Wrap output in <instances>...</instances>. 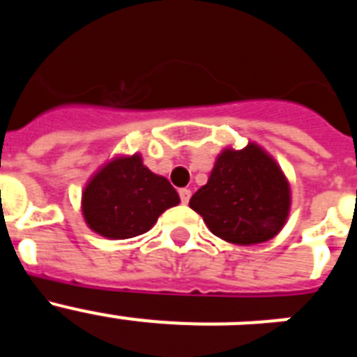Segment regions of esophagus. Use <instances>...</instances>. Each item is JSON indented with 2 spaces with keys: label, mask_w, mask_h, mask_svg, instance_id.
Instances as JSON below:
<instances>
[{
  "label": "esophagus",
  "mask_w": 357,
  "mask_h": 357,
  "mask_svg": "<svg viewBox=\"0 0 357 357\" xmlns=\"http://www.w3.org/2000/svg\"><path fill=\"white\" fill-rule=\"evenodd\" d=\"M178 195H181V202H182V204H188L189 198H191V191H189L188 188H182L181 191H178Z\"/></svg>",
  "instance_id": "1"
}]
</instances>
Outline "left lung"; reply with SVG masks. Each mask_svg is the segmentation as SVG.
<instances>
[{
	"instance_id": "left-lung-1",
	"label": "left lung",
	"mask_w": 357,
	"mask_h": 357,
	"mask_svg": "<svg viewBox=\"0 0 357 357\" xmlns=\"http://www.w3.org/2000/svg\"><path fill=\"white\" fill-rule=\"evenodd\" d=\"M289 184L279 164L255 143L218 155L209 181L189 200L209 230L234 245L272 239L289 214Z\"/></svg>"
}]
</instances>
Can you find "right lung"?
<instances>
[{"mask_svg": "<svg viewBox=\"0 0 357 357\" xmlns=\"http://www.w3.org/2000/svg\"><path fill=\"white\" fill-rule=\"evenodd\" d=\"M181 202L168 178L151 173L139 153L116 157L87 182L82 193L85 223L109 239L144 234L157 218Z\"/></svg>", "mask_w": 357, "mask_h": 357, "instance_id": "right-lung-1", "label": "right lung"}]
</instances>
